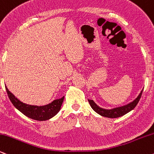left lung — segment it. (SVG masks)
<instances>
[{"label":"left lung","instance_id":"obj_1","mask_svg":"<svg viewBox=\"0 0 154 154\" xmlns=\"http://www.w3.org/2000/svg\"><path fill=\"white\" fill-rule=\"evenodd\" d=\"M143 90L140 93V94L138 95V97H137L134 101H133V102L130 103V104H127V105L120 106V107L115 108V109H102V108L99 107V106H97L93 100L88 99V102H89L90 105H91L92 109L94 110L96 112L98 113L99 115H102L103 117H109V118H117V117H121L122 116V115H125V114L129 112L130 111H131L132 109H134L135 106H136L137 104H138L140 97H141Z\"/></svg>","mask_w":154,"mask_h":154}]
</instances>
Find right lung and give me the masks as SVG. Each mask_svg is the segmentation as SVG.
<instances>
[{
    "mask_svg": "<svg viewBox=\"0 0 154 154\" xmlns=\"http://www.w3.org/2000/svg\"><path fill=\"white\" fill-rule=\"evenodd\" d=\"M5 89L8 94V98L13 105L15 106L16 109H19L21 113H23L25 116L35 120H47L57 115L60 109L63 99H64V97H63L61 99H55L50 104L45 106H38L29 105V104L20 102L19 99H16L15 96L9 91L6 86H5Z\"/></svg>",
    "mask_w": 154,
    "mask_h": 154,
    "instance_id": "1",
    "label": "right lung"
}]
</instances>
